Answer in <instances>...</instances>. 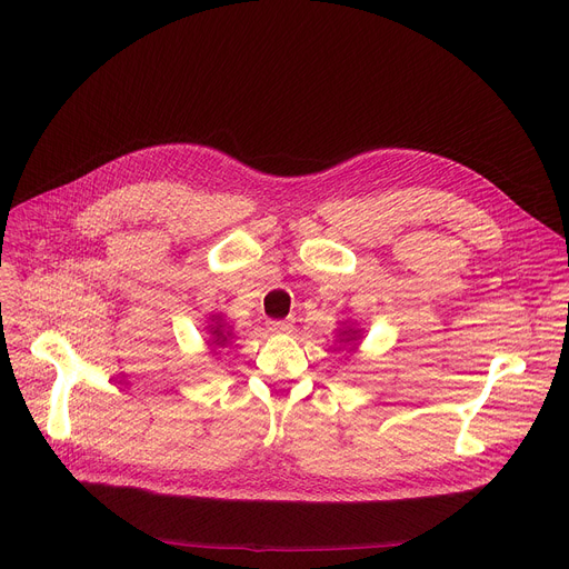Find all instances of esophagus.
I'll list each match as a JSON object with an SVG mask.
<instances>
[{"instance_id":"1","label":"esophagus","mask_w":569,"mask_h":569,"mask_svg":"<svg viewBox=\"0 0 569 569\" xmlns=\"http://www.w3.org/2000/svg\"><path fill=\"white\" fill-rule=\"evenodd\" d=\"M292 320H269L267 330L272 335H290L292 332Z\"/></svg>"}]
</instances>
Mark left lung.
Masks as SVG:
<instances>
[{
  "label": "left lung",
  "instance_id": "8db88e82",
  "mask_svg": "<svg viewBox=\"0 0 569 569\" xmlns=\"http://www.w3.org/2000/svg\"><path fill=\"white\" fill-rule=\"evenodd\" d=\"M360 339H362V330L357 327L355 322H341V327L337 330V343H341L339 348H346L350 346V352L357 350V346H360Z\"/></svg>",
  "mask_w": 569,
  "mask_h": 569
}]
</instances>
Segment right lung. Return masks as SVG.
<instances>
[{"instance_id":"right-lung-1","label":"right lung","mask_w":569,"mask_h":569,"mask_svg":"<svg viewBox=\"0 0 569 569\" xmlns=\"http://www.w3.org/2000/svg\"><path fill=\"white\" fill-rule=\"evenodd\" d=\"M204 330L209 332V339H207V346L212 348V352L217 355V348H226L228 343H232V327L226 322L223 313H212L209 316V325L204 327Z\"/></svg>"}]
</instances>
